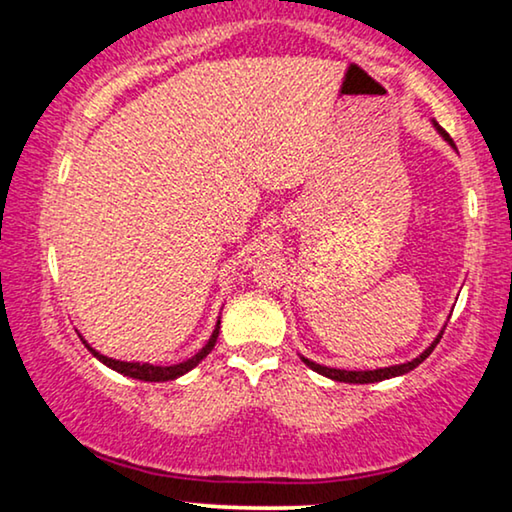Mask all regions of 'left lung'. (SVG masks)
<instances>
[{
    "instance_id": "obj_1",
    "label": "left lung",
    "mask_w": 512,
    "mask_h": 512,
    "mask_svg": "<svg viewBox=\"0 0 512 512\" xmlns=\"http://www.w3.org/2000/svg\"><path fill=\"white\" fill-rule=\"evenodd\" d=\"M433 128L438 130V135L443 137L445 142L452 146V149H457V146H454V142L450 139V135H447V132H445L443 128H440V125H438L436 121H433ZM443 333H445V328L436 335V340H433L431 345L426 347L424 352L417 356V359L405 361V363H396V366H389V368H375V370H340V368L319 366V363H314V361H310V359H305V356H300V359H303V361H305V366H310V368L314 370V373H319V375H324V377H331V380H335V382H349V384H370V382H382V380H389V377H398V375L410 373V370H412V368H417L419 363H422L424 359H429V354L433 352V349H436V345L440 342V338H443Z\"/></svg>"
}]
</instances>
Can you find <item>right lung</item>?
Here are the masks:
<instances>
[{
	"instance_id": "1",
	"label": "right lung",
	"mask_w": 512,
	"mask_h": 512,
	"mask_svg": "<svg viewBox=\"0 0 512 512\" xmlns=\"http://www.w3.org/2000/svg\"><path fill=\"white\" fill-rule=\"evenodd\" d=\"M219 328H221V319L216 321L214 331H212V338L207 340V345L200 349L198 354L191 356V359L181 361V363H174V366H153V363H139V361H118V359H109V356H104L97 352L88 345L86 340H83V345L88 347V352L95 356V359H100L104 366L116 370V373L121 375H128V377H135V380H142V382H167V380H177V377L186 375L188 370H193L198 363L205 359V356L212 352L214 345H216V338H219Z\"/></svg>"
}]
</instances>
